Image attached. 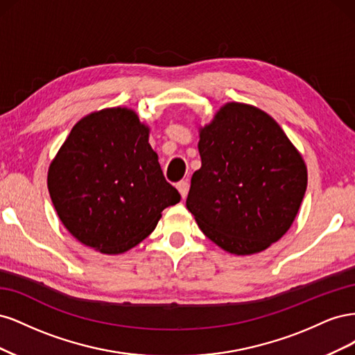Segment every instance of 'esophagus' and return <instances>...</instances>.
Here are the masks:
<instances>
[{"label":"esophagus","instance_id":"esophagus-1","mask_svg":"<svg viewBox=\"0 0 355 355\" xmlns=\"http://www.w3.org/2000/svg\"><path fill=\"white\" fill-rule=\"evenodd\" d=\"M176 188H178V189H179V192H180V197L185 200V198H187V196H188V191H189V182H188V179H184V180L178 182Z\"/></svg>","mask_w":355,"mask_h":355}]
</instances>
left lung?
I'll return each instance as SVG.
<instances>
[{"instance_id": "obj_1", "label": "left lung", "mask_w": 355, "mask_h": 355, "mask_svg": "<svg viewBox=\"0 0 355 355\" xmlns=\"http://www.w3.org/2000/svg\"><path fill=\"white\" fill-rule=\"evenodd\" d=\"M201 167L187 207L200 230L232 254L268 249L292 227L306 191L302 155L272 116L230 102L200 128Z\"/></svg>"}]
</instances>
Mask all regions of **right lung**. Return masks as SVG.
<instances>
[{
    "label": "right lung",
    "instance_id": "1",
    "mask_svg": "<svg viewBox=\"0 0 355 355\" xmlns=\"http://www.w3.org/2000/svg\"><path fill=\"white\" fill-rule=\"evenodd\" d=\"M148 139L149 127L121 106L92 112L72 127L49 167L47 187L59 219L80 243L124 253L180 201Z\"/></svg>",
    "mask_w": 355,
    "mask_h": 355
}]
</instances>
